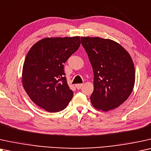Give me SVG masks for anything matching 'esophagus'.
<instances>
[{"label": "esophagus", "instance_id": "esophagus-1", "mask_svg": "<svg viewBox=\"0 0 151 151\" xmlns=\"http://www.w3.org/2000/svg\"><path fill=\"white\" fill-rule=\"evenodd\" d=\"M83 86V84H77V85H76V88H77L78 90H79V89H81V87Z\"/></svg>", "mask_w": 151, "mask_h": 151}]
</instances>
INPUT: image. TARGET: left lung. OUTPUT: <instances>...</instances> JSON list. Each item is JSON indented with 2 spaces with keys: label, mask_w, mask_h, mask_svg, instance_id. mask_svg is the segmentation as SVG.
Wrapping results in <instances>:
<instances>
[{
  "label": "left lung",
  "mask_w": 151,
  "mask_h": 151,
  "mask_svg": "<svg viewBox=\"0 0 151 151\" xmlns=\"http://www.w3.org/2000/svg\"><path fill=\"white\" fill-rule=\"evenodd\" d=\"M94 72L92 106L103 111L124 103L133 90L135 72L128 52L119 43L99 37H81Z\"/></svg>",
  "instance_id": "obj_1"
}]
</instances>
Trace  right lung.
Masks as SVG:
<instances>
[{
    "mask_svg": "<svg viewBox=\"0 0 151 151\" xmlns=\"http://www.w3.org/2000/svg\"><path fill=\"white\" fill-rule=\"evenodd\" d=\"M79 37L45 38L31 47L24 61L23 88L34 103L50 112L67 107L73 96L64 65L79 49Z\"/></svg>",
    "mask_w": 151,
    "mask_h": 151,
    "instance_id": "obj_1",
    "label": "right lung"
}]
</instances>
